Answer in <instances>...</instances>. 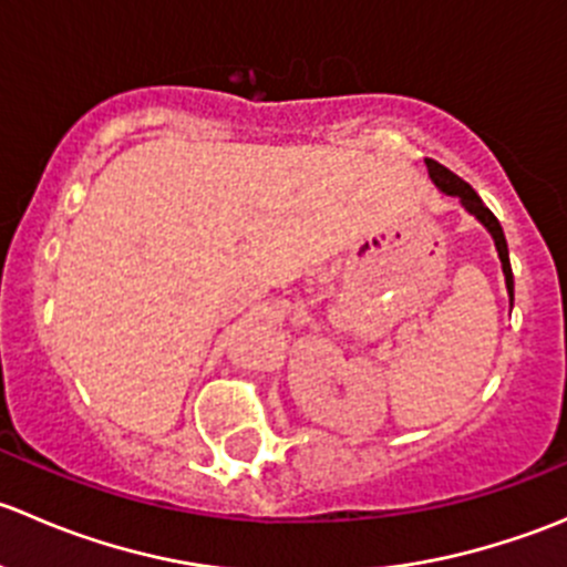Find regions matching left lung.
Returning <instances> with one entry per match:
<instances>
[{"label": "left lung", "instance_id": "left-lung-1", "mask_svg": "<svg viewBox=\"0 0 567 567\" xmlns=\"http://www.w3.org/2000/svg\"><path fill=\"white\" fill-rule=\"evenodd\" d=\"M425 164H427V175H431V181L436 183L444 194H450V197H458L463 208H466L468 214H472L474 219H477L480 225L491 233V238H494V247H496V251H499L507 293H511V301H513V268H511V255H507V241H505V233H502L499 219H496V216L485 208L483 199L477 197V192H474L466 181H461L458 175L450 173L447 167H442V164L433 162V158H425Z\"/></svg>", "mask_w": 567, "mask_h": 567}]
</instances>
